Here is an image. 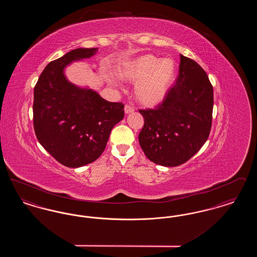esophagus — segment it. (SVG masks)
Returning <instances> with one entry per match:
<instances>
[{
  "mask_svg": "<svg viewBox=\"0 0 257 257\" xmlns=\"http://www.w3.org/2000/svg\"><path fill=\"white\" fill-rule=\"evenodd\" d=\"M134 110V108H133L132 106L128 105V104H126V105H125V107H124V111H125V113H131V112H133Z\"/></svg>",
  "mask_w": 257,
  "mask_h": 257,
  "instance_id": "1",
  "label": "esophagus"
}]
</instances>
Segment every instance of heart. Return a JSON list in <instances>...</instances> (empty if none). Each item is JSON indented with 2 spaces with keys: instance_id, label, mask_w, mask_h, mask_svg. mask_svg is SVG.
<instances>
[{
  "instance_id": "heart-1",
  "label": "heart",
  "mask_w": 257,
  "mask_h": 257,
  "mask_svg": "<svg viewBox=\"0 0 257 257\" xmlns=\"http://www.w3.org/2000/svg\"><path fill=\"white\" fill-rule=\"evenodd\" d=\"M119 77L136 83L135 94L145 106H155L163 101L176 78V63L171 58L147 54L123 63Z\"/></svg>"
}]
</instances>
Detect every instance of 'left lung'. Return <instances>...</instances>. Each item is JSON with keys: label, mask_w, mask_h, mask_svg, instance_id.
I'll list each match as a JSON object with an SVG mask.
<instances>
[{"label": "left lung", "mask_w": 257, "mask_h": 257, "mask_svg": "<svg viewBox=\"0 0 257 257\" xmlns=\"http://www.w3.org/2000/svg\"><path fill=\"white\" fill-rule=\"evenodd\" d=\"M213 86L203 68L180 55L175 85L155 109L140 110L145 124L139 142L151 162L176 167L191 159L207 141L212 126Z\"/></svg>", "instance_id": "left-lung-1"}]
</instances>
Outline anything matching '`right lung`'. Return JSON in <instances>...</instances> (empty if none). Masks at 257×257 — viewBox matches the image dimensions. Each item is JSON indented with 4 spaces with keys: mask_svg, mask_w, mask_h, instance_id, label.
<instances>
[{
    "mask_svg": "<svg viewBox=\"0 0 257 257\" xmlns=\"http://www.w3.org/2000/svg\"><path fill=\"white\" fill-rule=\"evenodd\" d=\"M98 48L72 50L51 61L34 90V128L38 142L61 165L80 168L97 160L110 131L124 117L121 102L68 82L63 70L74 61L92 57Z\"/></svg>",
    "mask_w": 257,
    "mask_h": 257,
    "instance_id": "1",
    "label": "right lung"
}]
</instances>
